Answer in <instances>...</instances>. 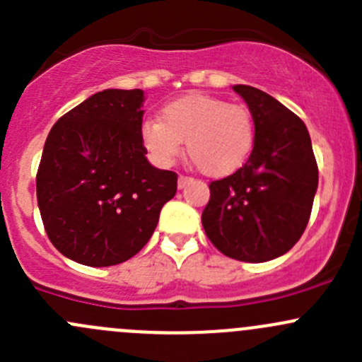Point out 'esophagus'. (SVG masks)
I'll return each instance as SVG.
<instances>
[{
    "label": "esophagus",
    "instance_id": "esophagus-1",
    "mask_svg": "<svg viewBox=\"0 0 362 362\" xmlns=\"http://www.w3.org/2000/svg\"><path fill=\"white\" fill-rule=\"evenodd\" d=\"M191 182H192V177H187V175H180V177H178V187L184 189L185 185L191 184Z\"/></svg>",
    "mask_w": 362,
    "mask_h": 362
}]
</instances>
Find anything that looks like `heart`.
Instances as JSON below:
<instances>
[{
    "instance_id": "heart-1",
    "label": "heart",
    "mask_w": 362,
    "mask_h": 362,
    "mask_svg": "<svg viewBox=\"0 0 362 362\" xmlns=\"http://www.w3.org/2000/svg\"><path fill=\"white\" fill-rule=\"evenodd\" d=\"M148 154L170 166L185 141L189 158L208 177L233 173L249 159L255 141L254 115L243 105H231L206 94L180 98L160 110V119L145 120L140 129Z\"/></svg>"
}]
</instances>
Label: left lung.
Wrapping results in <instances>:
<instances>
[{
	"label": "left lung",
	"mask_w": 362,
	"mask_h": 362,
	"mask_svg": "<svg viewBox=\"0 0 362 362\" xmlns=\"http://www.w3.org/2000/svg\"><path fill=\"white\" fill-rule=\"evenodd\" d=\"M254 115L255 141L242 168L210 182L202 222L218 252L264 262L286 254L308 224L319 168L305 122L280 101L250 86H235Z\"/></svg>",
	"instance_id": "obj_1"
}]
</instances>
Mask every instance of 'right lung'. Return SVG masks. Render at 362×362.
I'll list each match as a JSON object with an SVG mask.
<instances>
[{
  "label": "right lung",
  "instance_id": "right-lung-1",
  "mask_svg": "<svg viewBox=\"0 0 362 362\" xmlns=\"http://www.w3.org/2000/svg\"><path fill=\"white\" fill-rule=\"evenodd\" d=\"M144 90L107 89L64 113L47 136L36 199L52 245L86 266H113L147 245L175 171L148 163Z\"/></svg>",
  "mask_w": 362,
  "mask_h": 362
}]
</instances>
